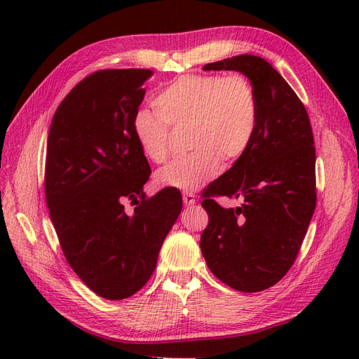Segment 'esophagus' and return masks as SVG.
Segmentation results:
<instances>
[{"instance_id":"34e87169","label":"esophagus","mask_w":359,"mask_h":359,"mask_svg":"<svg viewBox=\"0 0 359 359\" xmlns=\"http://www.w3.org/2000/svg\"><path fill=\"white\" fill-rule=\"evenodd\" d=\"M182 197H184V203L187 205V207H193V205L196 203V196L193 193H184L182 194Z\"/></svg>"}]
</instances>
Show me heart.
<instances>
[{
	"instance_id": "1",
	"label": "heart",
	"mask_w": 359,
	"mask_h": 359,
	"mask_svg": "<svg viewBox=\"0 0 359 359\" xmlns=\"http://www.w3.org/2000/svg\"><path fill=\"white\" fill-rule=\"evenodd\" d=\"M157 112L140 108L131 133L144 157L156 163L170 154V126H188L185 156L160 168V187L184 191L201 188L216 175L220 160L231 163L250 148L257 126V98L241 74L182 75L154 98Z\"/></svg>"
}]
</instances>
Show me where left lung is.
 Listing matches in <instances>:
<instances>
[{"label": "left lung", "mask_w": 359, "mask_h": 359, "mask_svg": "<svg viewBox=\"0 0 359 359\" xmlns=\"http://www.w3.org/2000/svg\"><path fill=\"white\" fill-rule=\"evenodd\" d=\"M203 71L245 75L257 98V126L245 154L205 191L210 222L201 236L202 255L228 287L262 292L293 265L313 216V133L294 90L264 58L236 55ZM212 195L241 196L243 205L224 209Z\"/></svg>", "instance_id": "obj_1"}]
</instances>
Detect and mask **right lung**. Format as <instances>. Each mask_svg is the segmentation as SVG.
Masks as SVG:
<instances>
[{"label":"right lung","instance_id":"add662e5","mask_svg":"<svg viewBox=\"0 0 359 359\" xmlns=\"http://www.w3.org/2000/svg\"><path fill=\"white\" fill-rule=\"evenodd\" d=\"M152 74L89 75L60 103L48 135L44 194L60 245L77 276L111 301L147 284L182 211L175 188L151 199L143 193L151 168L134 140L131 118ZM125 200L136 202L133 215H126Z\"/></svg>","mask_w":359,"mask_h":359}]
</instances>
